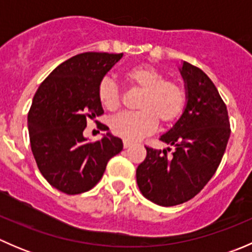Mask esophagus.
<instances>
[{"instance_id": "esophagus-1", "label": "esophagus", "mask_w": 252, "mask_h": 252, "mask_svg": "<svg viewBox=\"0 0 252 252\" xmlns=\"http://www.w3.org/2000/svg\"><path fill=\"white\" fill-rule=\"evenodd\" d=\"M131 142L130 141H126V140H124L123 141V146H124V149H128V147H130L131 146Z\"/></svg>"}]
</instances>
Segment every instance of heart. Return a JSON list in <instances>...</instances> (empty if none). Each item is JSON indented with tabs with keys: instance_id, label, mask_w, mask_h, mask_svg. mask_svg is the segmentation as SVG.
<instances>
[{
	"instance_id": "obj_1",
	"label": "heart",
	"mask_w": 252,
	"mask_h": 252,
	"mask_svg": "<svg viewBox=\"0 0 252 252\" xmlns=\"http://www.w3.org/2000/svg\"><path fill=\"white\" fill-rule=\"evenodd\" d=\"M129 88L140 90L136 107L140 111L122 113L110 122L114 135L136 141L156 129L157 123L171 124L179 118L187 102V93L179 81L166 79L164 73L149 64H139L124 73ZM97 97L107 111L121 108L122 93L113 80L103 78L98 83Z\"/></svg>"
}]
</instances>
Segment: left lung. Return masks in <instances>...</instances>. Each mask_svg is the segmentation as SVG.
<instances>
[{
  "mask_svg": "<svg viewBox=\"0 0 252 252\" xmlns=\"http://www.w3.org/2000/svg\"><path fill=\"white\" fill-rule=\"evenodd\" d=\"M188 103L171 130L159 138L173 145L168 152L150 146L136 169L145 197L159 206H175L199 194L217 171L230 136L227 106L217 88L200 68L183 62Z\"/></svg>",
  "mask_w": 252,
  "mask_h": 252,
  "instance_id": "left-lung-1",
  "label": "left lung"
}]
</instances>
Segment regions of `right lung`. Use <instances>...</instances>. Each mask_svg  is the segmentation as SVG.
<instances>
[{
    "instance_id": "obj_1",
    "label": "right lung",
    "mask_w": 252,
    "mask_h": 252,
    "mask_svg": "<svg viewBox=\"0 0 252 252\" xmlns=\"http://www.w3.org/2000/svg\"><path fill=\"white\" fill-rule=\"evenodd\" d=\"M123 53L85 52L61 63L37 89L28 113L30 146L37 168L68 195L93 189L107 162L123 150L119 138H84L86 121L102 116L98 83ZM100 130L107 131L103 126Z\"/></svg>"
}]
</instances>
